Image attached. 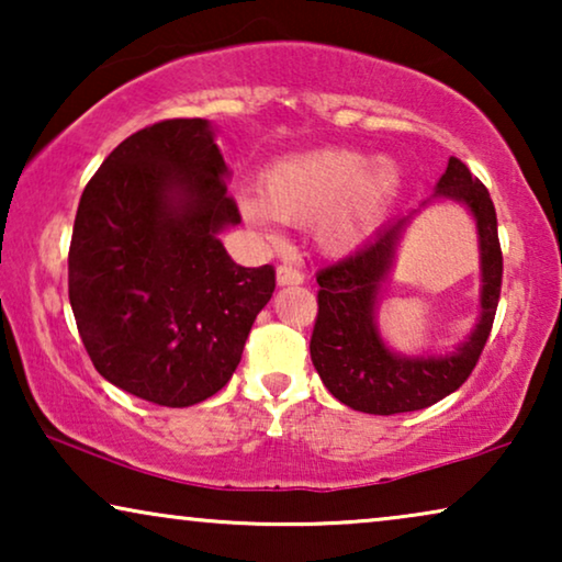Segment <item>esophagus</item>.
<instances>
[{
  "label": "esophagus",
  "mask_w": 562,
  "mask_h": 562,
  "mask_svg": "<svg viewBox=\"0 0 562 562\" xmlns=\"http://www.w3.org/2000/svg\"><path fill=\"white\" fill-rule=\"evenodd\" d=\"M276 281H279V286H299V283H304V273L299 271L294 266H279V271H276Z\"/></svg>",
  "instance_id": "1"
}]
</instances>
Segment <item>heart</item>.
I'll list each match as a JSON object with an SVG mask.
<instances>
[{"label": "heart", "instance_id": "1", "mask_svg": "<svg viewBox=\"0 0 562 562\" xmlns=\"http://www.w3.org/2000/svg\"><path fill=\"white\" fill-rule=\"evenodd\" d=\"M402 173L386 158L348 148H322L276 160L260 179V202L243 204L252 225L268 217L283 225H314L317 245L329 256L366 248L394 210Z\"/></svg>", "mask_w": 562, "mask_h": 562}]
</instances>
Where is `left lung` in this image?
I'll return each mask as SVG.
<instances>
[{
    "mask_svg": "<svg viewBox=\"0 0 562 562\" xmlns=\"http://www.w3.org/2000/svg\"><path fill=\"white\" fill-rule=\"evenodd\" d=\"M435 196L465 204L475 220L483 283L481 317L465 342L445 356H398L383 342L375 322V306L383 281L394 268L404 229L417 210L389 222L373 237V243H368L356 256L322 268L317 273L319 310L310 342L312 363L329 394L356 412H417L450 396L473 373L494 327L504 258L488 189L471 176L463 160L450 158L437 181ZM432 199H427L425 204Z\"/></svg>",
    "mask_w": 562,
    "mask_h": 562,
    "instance_id": "left-lung-1",
    "label": "left lung"
}]
</instances>
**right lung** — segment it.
<instances>
[{
	"instance_id": "add662e5",
	"label": "right lung",
	"mask_w": 562,
	"mask_h": 562,
	"mask_svg": "<svg viewBox=\"0 0 562 562\" xmlns=\"http://www.w3.org/2000/svg\"><path fill=\"white\" fill-rule=\"evenodd\" d=\"M240 225L206 120H164L122 140L83 189L68 299L106 381L158 406L204 402L233 379L273 266L245 268L220 233Z\"/></svg>"
}]
</instances>
